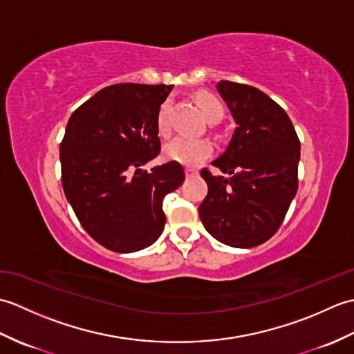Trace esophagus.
Masks as SVG:
<instances>
[{"label": "esophagus", "mask_w": 354, "mask_h": 354, "mask_svg": "<svg viewBox=\"0 0 354 354\" xmlns=\"http://www.w3.org/2000/svg\"><path fill=\"white\" fill-rule=\"evenodd\" d=\"M196 175H198V170L196 169H190V167L185 169V176L187 178H193V176H196Z\"/></svg>", "instance_id": "esophagus-1"}]
</instances>
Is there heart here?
Returning a JSON list of instances; mask_svg holds the SVG:
<instances>
[{
	"label": "heart",
	"mask_w": 354,
	"mask_h": 354,
	"mask_svg": "<svg viewBox=\"0 0 354 354\" xmlns=\"http://www.w3.org/2000/svg\"><path fill=\"white\" fill-rule=\"evenodd\" d=\"M196 102L208 122H219L223 117L222 102L209 93H198ZM156 127L161 135H167L170 131L169 123V103L164 102L156 114ZM213 153L212 141L207 138L176 137L164 147V155L167 160L179 162L189 167H198Z\"/></svg>",
	"instance_id": "heart-1"
}]
</instances>
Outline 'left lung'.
Segmentation results:
<instances>
[{
    "mask_svg": "<svg viewBox=\"0 0 354 354\" xmlns=\"http://www.w3.org/2000/svg\"><path fill=\"white\" fill-rule=\"evenodd\" d=\"M217 91L237 127L212 162L222 173L201 170L208 194L199 216L219 242L254 248L275 234L295 198L301 146L286 111L260 89L222 80Z\"/></svg>",
    "mask_w": 354,
    "mask_h": 354,
    "instance_id": "1",
    "label": "left lung"
}]
</instances>
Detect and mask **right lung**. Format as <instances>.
Here are the masks:
<instances>
[{
	"mask_svg": "<svg viewBox=\"0 0 354 354\" xmlns=\"http://www.w3.org/2000/svg\"><path fill=\"white\" fill-rule=\"evenodd\" d=\"M173 85L117 84L73 112L61 142L62 185L82 227L114 252L152 245L165 223L162 199L184 183L169 161L142 170L161 152L156 114Z\"/></svg>",
	"mask_w": 354,
	"mask_h": 354,
	"instance_id": "obj_1",
	"label": "right lung"
}]
</instances>
